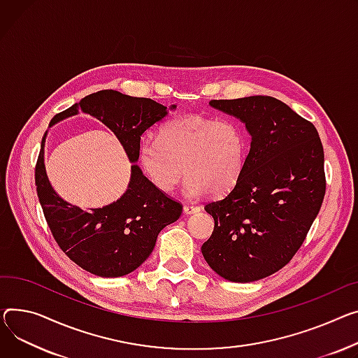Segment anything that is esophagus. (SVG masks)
Instances as JSON below:
<instances>
[{
    "label": "esophagus",
    "mask_w": 358,
    "mask_h": 358,
    "mask_svg": "<svg viewBox=\"0 0 358 358\" xmlns=\"http://www.w3.org/2000/svg\"><path fill=\"white\" fill-rule=\"evenodd\" d=\"M200 210H201L200 206H193V204L184 206V213H185V214H194V213H199Z\"/></svg>",
    "instance_id": "esophagus-1"
}]
</instances>
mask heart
<instances>
[{"instance_id": "b5f03b06", "label": "heart", "mask_w": 358, "mask_h": 358, "mask_svg": "<svg viewBox=\"0 0 358 358\" xmlns=\"http://www.w3.org/2000/svg\"><path fill=\"white\" fill-rule=\"evenodd\" d=\"M248 148V134L236 121L187 115L165 124L159 141L142 139L138 159L147 178L162 193H171L185 170L188 196L223 194L241 180Z\"/></svg>"}]
</instances>
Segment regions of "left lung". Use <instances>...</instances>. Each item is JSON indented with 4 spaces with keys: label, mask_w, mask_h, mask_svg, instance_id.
<instances>
[{
    "label": "left lung",
    "mask_w": 358,
    "mask_h": 358,
    "mask_svg": "<svg viewBox=\"0 0 358 358\" xmlns=\"http://www.w3.org/2000/svg\"><path fill=\"white\" fill-rule=\"evenodd\" d=\"M210 105L245 122L252 142L241 180L204 206L214 230L201 253L227 280H259L289 264L320 213L327 187L322 142L313 122L272 96Z\"/></svg>",
    "instance_id": "8db88e82"
}]
</instances>
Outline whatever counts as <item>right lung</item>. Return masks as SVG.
<instances>
[{
	"mask_svg": "<svg viewBox=\"0 0 358 358\" xmlns=\"http://www.w3.org/2000/svg\"><path fill=\"white\" fill-rule=\"evenodd\" d=\"M176 105L171 106L174 109ZM87 112L105 124L124 145L131 162L138 161L141 136L166 115V106L148 98L116 90H99L57 113L50 125ZM44 138L36 164L37 196L59 248L82 269L102 278L124 276L141 266L154 250L158 233L181 216L182 204L131 166L127 193L102 208L83 211L60 199L44 169Z\"/></svg>",
	"mask_w": 358,
	"mask_h": 358,
	"instance_id": "add662e5",
	"label": "right lung"
}]
</instances>
